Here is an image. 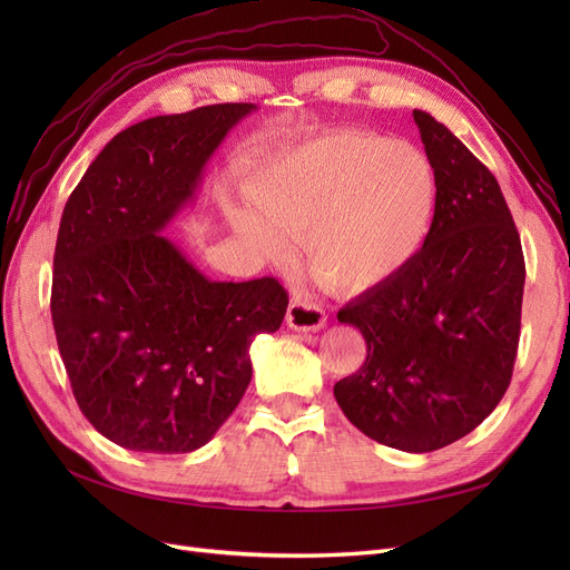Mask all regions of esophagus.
Instances as JSON below:
<instances>
[{
  "mask_svg": "<svg viewBox=\"0 0 570 570\" xmlns=\"http://www.w3.org/2000/svg\"><path fill=\"white\" fill-rule=\"evenodd\" d=\"M327 316L325 308L312 299H292L287 306V325L292 331H302V333H316L325 325Z\"/></svg>",
  "mask_w": 570,
  "mask_h": 570,
  "instance_id": "1",
  "label": "esophagus"
}]
</instances>
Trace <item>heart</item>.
<instances>
[{"label": "heart", "instance_id": "b5f03b06", "mask_svg": "<svg viewBox=\"0 0 570 570\" xmlns=\"http://www.w3.org/2000/svg\"><path fill=\"white\" fill-rule=\"evenodd\" d=\"M266 232L245 216L237 230L281 256L302 243L304 264L331 292L356 295L396 278L425 245L438 206L433 164L411 142L340 130L275 157L247 185Z\"/></svg>", "mask_w": 570, "mask_h": 570}]
</instances>
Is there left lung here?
Segmentation results:
<instances>
[{
	"label": "left lung",
	"mask_w": 570,
	"mask_h": 570,
	"mask_svg": "<svg viewBox=\"0 0 570 570\" xmlns=\"http://www.w3.org/2000/svg\"><path fill=\"white\" fill-rule=\"evenodd\" d=\"M438 180L419 256L390 283L337 312L358 327L366 361L335 383L361 433L425 454L485 421L511 383L521 337L525 262L497 178L459 137L413 111Z\"/></svg>",
	"instance_id": "1"
}]
</instances>
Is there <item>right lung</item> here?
<instances>
[{"mask_svg": "<svg viewBox=\"0 0 570 570\" xmlns=\"http://www.w3.org/2000/svg\"><path fill=\"white\" fill-rule=\"evenodd\" d=\"M254 105L154 116L118 132L63 206L51 321L80 411L124 450L187 454L252 381L249 347L275 333V278L218 283L161 233Z\"/></svg>", "mask_w": 570, "mask_h": 570, "instance_id": "1", "label": "right lung"}]
</instances>
